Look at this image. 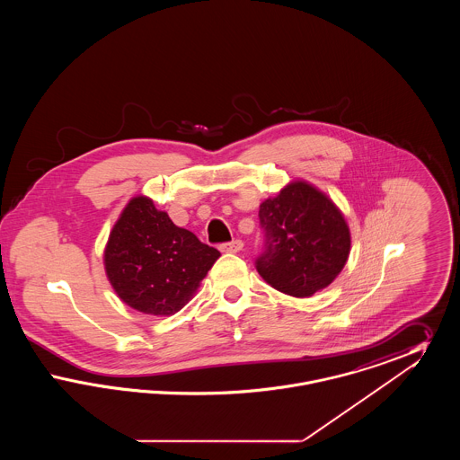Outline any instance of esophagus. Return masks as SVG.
I'll list each match as a JSON object with an SVG mask.
<instances>
[{
    "instance_id": "esophagus-1",
    "label": "esophagus",
    "mask_w": 460,
    "mask_h": 460,
    "mask_svg": "<svg viewBox=\"0 0 460 460\" xmlns=\"http://www.w3.org/2000/svg\"><path fill=\"white\" fill-rule=\"evenodd\" d=\"M240 250H243V241L241 240H234L231 241V243L220 244V252H224V253H238Z\"/></svg>"
}]
</instances>
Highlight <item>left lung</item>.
Returning a JSON list of instances; mask_svg holds the SVG:
<instances>
[{
    "mask_svg": "<svg viewBox=\"0 0 460 460\" xmlns=\"http://www.w3.org/2000/svg\"><path fill=\"white\" fill-rule=\"evenodd\" d=\"M265 250L257 270L278 291L304 298L331 285L350 255L341 210L306 181H291L259 210Z\"/></svg>",
    "mask_w": 460,
    "mask_h": 460,
    "instance_id": "left-lung-1",
    "label": "left lung"
}]
</instances>
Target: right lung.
I'll use <instances>...</instances> for the list:
<instances>
[{
	"label": "right lung",
	"instance_id": "add662e5",
	"mask_svg": "<svg viewBox=\"0 0 460 460\" xmlns=\"http://www.w3.org/2000/svg\"><path fill=\"white\" fill-rule=\"evenodd\" d=\"M219 257V250L177 227L152 198L139 195L110 231L103 263L124 304L150 315H172L193 298Z\"/></svg>",
	"mask_w": 460,
	"mask_h": 460
}]
</instances>
